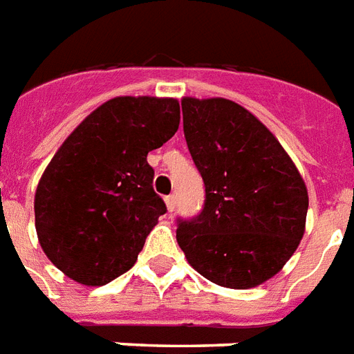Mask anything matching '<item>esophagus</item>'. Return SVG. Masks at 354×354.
Here are the masks:
<instances>
[{
	"label": "esophagus",
	"instance_id": "34e87169",
	"mask_svg": "<svg viewBox=\"0 0 354 354\" xmlns=\"http://www.w3.org/2000/svg\"><path fill=\"white\" fill-rule=\"evenodd\" d=\"M165 205H167L169 212L174 211V207H176V196H174V194H171V196L165 198Z\"/></svg>",
	"mask_w": 354,
	"mask_h": 354
}]
</instances>
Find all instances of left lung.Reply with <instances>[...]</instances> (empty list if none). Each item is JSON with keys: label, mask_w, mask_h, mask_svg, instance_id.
I'll return each instance as SVG.
<instances>
[{"label": "left lung", "mask_w": 354, "mask_h": 354, "mask_svg": "<svg viewBox=\"0 0 354 354\" xmlns=\"http://www.w3.org/2000/svg\"><path fill=\"white\" fill-rule=\"evenodd\" d=\"M183 132L205 205L180 220L178 245L212 283L251 289L281 271L306 232L309 196L297 165L252 112L225 97H183Z\"/></svg>", "instance_id": "obj_1"}]
</instances>
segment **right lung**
Returning a JSON list of instances; mask_svg holds the SVG:
<instances>
[{
	"mask_svg": "<svg viewBox=\"0 0 354 354\" xmlns=\"http://www.w3.org/2000/svg\"><path fill=\"white\" fill-rule=\"evenodd\" d=\"M174 97L118 96L74 129L34 196L39 245L83 286H105L136 263L167 207L152 189L147 154L174 136Z\"/></svg>",
	"mask_w": 354,
	"mask_h": 354,
	"instance_id": "add662e5",
	"label": "right lung"
}]
</instances>
